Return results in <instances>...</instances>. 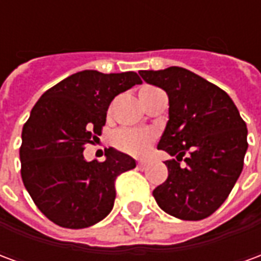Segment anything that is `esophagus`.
Listing matches in <instances>:
<instances>
[{
	"label": "esophagus",
	"mask_w": 261,
	"mask_h": 261,
	"mask_svg": "<svg viewBox=\"0 0 261 261\" xmlns=\"http://www.w3.org/2000/svg\"><path fill=\"white\" fill-rule=\"evenodd\" d=\"M137 166H138V169L140 170H145L148 168V162H138Z\"/></svg>",
	"instance_id": "obj_1"
}]
</instances>
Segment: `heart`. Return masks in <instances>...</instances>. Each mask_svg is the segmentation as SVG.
Segmentation results:
<instances>
[{
  "label": "heart",
  "mask_w": 261,
  "mask_h": 261,
  "mask_svg": "<svg viewBox=\"0 0 261 261\" xmlns=\"http://www.w3.org/2000/svg\"><path fill=\"white\" fill-rule=\"evenodd\" d=\"M116 147L123 152L130 153L134 156H142L153 142V134L147 130H133L123 128L119 130L113 137Z\"/></svg>",
  "instance_id": "heart-1"
}]
</instances>
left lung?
Listing matches in <instances>:
<instances>
[{
	"mask_svg": "<svg viewBox=\"0 0 261 261\" xmlns=\"http://www.w3.org/2000/svg\"><path fill=\"white\" fill-rule=\"evenodd\" d=\"M140 75L169 96V121L158 148L176 155L165 162L169 175L153 197L176 218H207L222 205L241 176L246 123L226 92L189 69L169 67ZM186 153L187 165L180 167Z\"/></svg>",
	"mask_w": 261,
	"mask_h": 261,
	"instance_id": "1",
	"label": "left lung"
}]
</instances>
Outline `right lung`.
I'll return each instance as SVG.
<instances>
[{
  "instance_id": "add662e5",
  "label": "right lung",
  "mask_w": 261,
  "mask_h": 261,
  "mask_svg": "<svg viewBox=\"0 0 261 261\" xmlns=\"http://www.w3.org/2000/svg\"><path fill=\"white\" fill-rule=\"evenodd\" d=\"M137 72L85 69L50 88L33 106L22 130L20 175L37 208L51 222L81 229L113 208L116 179L136 161L113 148L106 161L86 162L84 149L102 134L110 102L141 84Z\"/></svg>"
}]
</instances>
